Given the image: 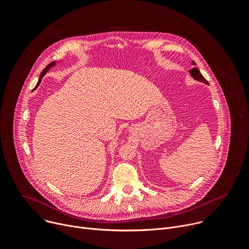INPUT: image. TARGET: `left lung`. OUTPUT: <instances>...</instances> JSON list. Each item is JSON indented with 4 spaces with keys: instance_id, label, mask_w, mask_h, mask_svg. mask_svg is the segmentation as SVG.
<instances>
[{
    "instance_id": "obj_1",
    "label": "left lung",
    "mask_w": 249,
    "mask_h": 249,
    "mask_svg": "<svg viewBox=\"0 0 249 249\" xmlns=\"http://www.w3.org/2000/svg\"><path fill=\"white\" fill-rule=\"evenodd\" d=\"M192 65L195 66L196 64L192 61ZM189 73H190V75H191L195 80H198L199 82H203V83H205V84H209L208 81L204 78V76L201 74V72L199 71V70H198L197 68H193L192 70H190V71H189Z\"/></svg>"
}]
</instances>
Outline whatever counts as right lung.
Listing matches in <instances>:
<instances>
[{
  "label": "right lung",
  "mask_w": 249,
  "mask_h": 249,
  "mask_svg": "<svg viewBox=\"0 0 249 249\" xmlns=\"http://www.w3.org/2000/svg\"><path fill=\"white\" fill-rule=\"evenodd\" d=\"M56 64H57L56 62H52L51 64H49V65H48V66H47V67H46V68H45V69L42 71V72L40 73V77H39V79H38V82H37V84H36V86H35V88H34L33 90H35V89H36V88L39 86V84L41 83V80H42V78H43V77H44V75L47 73V71H48L50 69H51V68L55 67V66H56Z\"/></svg>",
  "instance_id": "obj_1"
}]
</instances>
